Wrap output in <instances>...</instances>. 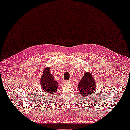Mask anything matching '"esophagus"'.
<instances>
[{
  "instance_id": "34e87169",
  "label": "esophagus",
  "mask_w": 130,
  "mask_h": 130,
  "mask_svg": "<svg viewBox=\"0 0 130 130\" xmlns=\"http://www.w3.org/2000/svg\"><path fill=\"white\" fill-rule=\"evenodd\" d=\"M63 83L64 84H68V83H70V81H69V80H65L63 82Z\"/></svg>"
}]
</instances>
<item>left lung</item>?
<instances>
[{
	"mask_svg": "<svg viewBox=\"0 0 130 130\" xmlns=\"http://www.w3.org/2000/svg\"><path fill=\"white\" fill-rule=\"evenodd\" d=\"M96 84L93 76H92L91 73L89 71L86 72L78 84L79 95L84 97L92 95L95 90Z\"/></svg>",
	"mask_w": 130,
	"mask_h": 130,
	"instance_id": "1",
	"label": "left lung"
}]
</instances>
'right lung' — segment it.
Instances as JSON below:
<instances>
[{
    "label": "right lung",
    "mask_w": 130,
    "mask_h": 130,
    "mask_svg": "<svg viewBox=\"0 0 130 130\" xmlns=\"http://www.w3.org/2000/svg\"><path fill=\"white\" fill-rule=\"evenodd\" d=\"M50 67L44 69L42 76L40 78V84L42 90L48 94H53L57 90L58 83L54 78L50 71Z\"/></svg>",
    "instance_id": "1"
}]
</instances>
